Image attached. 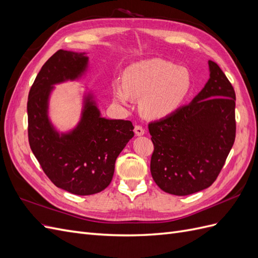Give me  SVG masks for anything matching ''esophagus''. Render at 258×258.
Instances as JSON below:
<instances>
[{
	"mask_svg": "<svg viewBox=\"0 0 258 258\" xmlns=\"http://www.w3.org/2000/svg\"><path fill=\"white\" fill-rule=\"evenodd\" d=\"M135 134L138 136V137H141L145 134V130L141 127V126H136L135 128Z\"/></svg>",
	"mask_w": 258,
	"mask_h": 258,
	"instance_id": "esophagus-1",
	"label": "esophagus"
}]
</instances>
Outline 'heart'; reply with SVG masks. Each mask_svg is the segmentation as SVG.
<instances>
[{
  "label": "heart",
  "mask_w": 258,
  "mask_h": 258,
  "mask_svg": "<svg viewBox=\"0 0 258 258\" xmlns=\"http://www.w3.org/2000/svg\"><path fill=\"white\" fill-rule=\"evenodd\" d=\"M192 88L188 70L158 58L129 66L122 81L112 83L114 102L128 108L134 99L140 100V111L148 119H161L173 114L185 102Z\"/></svg>",
  "instance_id": "b5f03b06"
}]
</instances>
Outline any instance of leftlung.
I'll list each match as a JSON object with an SVG mask.
<instances>
[{"label": "left lung", "mask_w": 258, "mask_h": 258, "mask_svg": "<svg viewBox=\"0 0 258 258\" xmlns=\"http://www.w3.org/2000/svg\"><path fill=\"white\" fill-rule=\"evenodd\" d=\"M191 102L148 124L154 143L151 173L163 191L187 196L213 184L236 138V93L215 62Z\"/></svg>", "instance_id": "8db88e82"}]
</instances>
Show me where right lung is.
<instances>
[{
	"label": "right lung",
	"instance_id": "1",
	"mask_svg": "<svg viewBox=\"0 0 258 258\" xmlns=\"http://www.w3.org/2000/svg\"><path fill=\"white\" fill-rule=\"evenodd\" d=\"M86 52L60 49L45 62L29 92L30 147L50 181L79 196L102 191L110 185L115 161L134 138L129 120L101 116L95 96L85 92L81 119L59 132L49 119V99L54 85L82 79L88 70Z\"/></svg>",
	"mask_w": 258,
	"mask_h": 258
}]
</instances>
